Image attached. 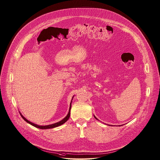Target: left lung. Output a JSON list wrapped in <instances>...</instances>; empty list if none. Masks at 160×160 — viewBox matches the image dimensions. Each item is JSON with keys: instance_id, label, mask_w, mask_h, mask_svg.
Instances as JSON below:
<instances>
[{"instance_id": "8db88e82", "label": "left lung", "mask_w": 160, "mask_h": 160, "mask_svg": "<svg viewBox=\"0 0 160 160\" xmlns=\"http://www.w3.org/2000/svg\"><path fill=\"white\" fill-rule=\"evenodd\" d=\"M94 118H95V119H97V120H98V119H97V118H96V117H95V116H94Z\"/></svg>"}]
</instances>
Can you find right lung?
<instances>
[{
    "instance_id": "1",
    "label": "right lung",
    "mask_w": 160,
    "mask_h": 160,
    "mask_svg": "<svg viewBox=\"0 0 160 160\" xmlns=\"http://www.w3.org/2000/svg\"><path fill=\"white\" fill-rule=\"evenodd\" d=\"M73 97H72V98H73ZM72 100H71V103H70V107H69V109L68 113L67 115V116H66L65 118H64L62 120H61L60 121L54 123V124H49V125H47V126H39V125H38V124H34V123H33V122H32L28 121L27 119H26V118L23 116L21 113H20L21 116L23 118V119H24L25 121H26L28 123L30 124L31 125H32V126H34V127H36V128H37L41 129H47L54 128H56V127H58V126H60L62 125L63 124H64L65 122H67V121L68 120L69 118V116H70V110H71V102H72Z\"/></svg>"
}]
</instances>
